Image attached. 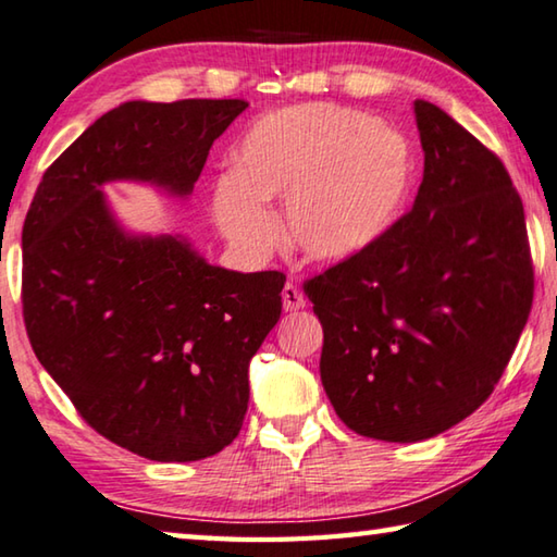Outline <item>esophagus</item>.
<instances>
[{"instance_id":"34e87169","label":"esophagus","mask_w":557,"mask_h":557,"mask_svg":"<svg viewBox=\"0 0 557 557\" xmlns=\"http://www.w3.org/2000/svg\"><path fill=\"white\" fill-rule=\"evenodd\" d=\"M305 305H307V299L302 293H299V287L293 285V282H287V285L282 287V307H285L287 312H297V310H302Z\"/></svg>"}]
</instances>
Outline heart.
Instances as JSON below:
<instances>
[{
  "label": "heart",
  "mask_w": 557,
  "mask_h": 557,
  "mask_svg": "<svg viewBox=\"0 0 557 557\" xmlns=\"http://www.w3.org/2000/svg\"><path fill=\"white\" fill-rule=\"evenodd\" d=\"M413 178L401 131L337 103L262 116L213 188V218L235 250L262 258L277 240L268 202L285 198L287 240L314 260L364 252L399 218Z\"/></svg>",
  "instance_id": "1"
}]
</instances>
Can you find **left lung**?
I'll return each instance as SVG.
<instances>
[{"instance_id":"left-lung-1","label":"left lung","mask_w":557,"mask_h":557,"mask_svg":"<svg viewBox=\"0 0 557 557\" xmlns=\"http://www.w3.org/2000/svg\"><path fill=\"white\" fill-rule=\"evenodd\" d=\"M423 181L364 252L305 282L324 330L320 376L359 436L413 444L479 409L533 305L525 213L496 153L413 101Z\"/></svg>"}]
</instances>
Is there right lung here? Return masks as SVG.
Returning a JSON list of instances; mask_svg holds the SVG:
<instances>
[{"mask_svg":"<svg viewBox=\"0 0 557 557\" xmlns=\"http://www.w3.org/2000/svg\"><path fill=\"white\" fill-rule=\"evenodd\" d=\"M243 99L126 101L47 168L22 231L32 349L82 419L151 461H200L240 434L247 367L277 324L285 275L218 268L183 235H134L103 185L188 198Z\"/></svg>","mask_w":557,"mask_h":557,"instance_id":"1","label":"right lung"}]
</instances>
